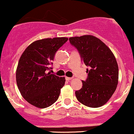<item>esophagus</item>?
<instances>
[{"mask_svg":"<svg viewBox=\"0 0 134 134\" xmlns=\"http://www.w3.org/2000/svg\"><path fill=\"white\" fill-rule=\"evenodd\" d=\"M73 78L72 77H66V79L67 81H70L71 80V79H72Z\"/></svg>","mask_w":134,"mask_h":134,"instance_id":"esophagus-1","label":"esophagus"}]
</instances>
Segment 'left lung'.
<instances>
[{
	"label": "left lung",
	"mask_w": 134,
	"mask_h": 134,
	"mask_svg": "<svg viewBox=\"0 0 134 134\" xmlns=\"http://www.w3.org/2000/svg\"><path fill=\"white\" fill-rule=\"evenodd\" d=\"M81 60L90 69L88 78L82 81L83 87L75 91L80 103L90 108H99L106 104L115 92L119 81V67L111 50L99 38L92 35L71 37Z\"/></svg>",
	"instance_id": "1"
}]
</instances>
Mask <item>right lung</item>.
Instances as JSON below:
<instances>
[{
  "instance_id": "1",
  "label": "right lung",
  "mask_w": 134,
  "mask_h": 134,
  "mask_svg": "<svg viewBox=\"0 0 134 134\" xmlns=\"http://www.w3.org/2000/svg\"><path fill=\"white\" fill-rule=\"evenodd\" d=\"M68 40L66 37L38 40L22 53L16 69V82L21 96L31 105L46 108L59 98L65 77L46 71L51 68L49 64L55 53Z\"/></svg>"
}]
</instances>
